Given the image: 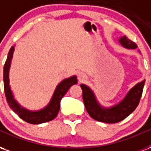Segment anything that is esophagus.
<instances>
[{"label":"esophagus","instance_id":"34e87169","mask_svg":"<svg viewBox=\"0 0 151 151\" xmlns=\"http://www.w3.org/2000/svg\"><path fill=\"white\" fill-rule=\"evenodd\" d=\"M78 79H79V81H82L83 79H84V77L82 75H79L78 76Z\"/></svg>","mask_w":151,"mask_h":151}]
</instances>
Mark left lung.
<instances>
[{"instance_id": "obj_1", "label": "left lung", "mask_w": 151, "mask_h": 151, "mask_svg": "<svg viewBox=\"0 0 151 151\" xmlns=\"http://www.w3.org/2000/svg\"><path fill=\"white\" fill-rule=\"evenodd\" d=\"M120 43L126 48L134 49L137 47L136 43L125 36L120 38ZM145 80L137 84L133 88L130 90L126 97L119 104L108 109L102 108L99 105L91 89L85 85H81L82 99L86 109L93 119L98 121L109 124L120 122L129 116L139 104Z\"/></svg>"}]
</instances>
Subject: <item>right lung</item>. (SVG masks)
Instances as JSON below:
<instances>
[{
    "mask_svg": "<svg viewBox=\"0 0 151 151\" xmlns=\"http://www.w3.org/2000/svg\"><path fill=\"white\" fill-rule=\"evenodd\" d=\"M14 51V47L12 46L9 49L8 53L7 59L4 65V73H3V78H4V90H5L6 101L8 103L9 106L10 107L15 113L18 114V116L21 119L25 120L26 122L33 124L45 123L47 121L53 120L57 116L60 110V103L63 96L65 95L66 92L69 91V89L74 84L78 83V80L76 76L71 77L69 78L64 80L57 86L56 91L54 92L52 100L50 101L49 104L46 108H43V110L38 111H30L21 108L17 102L15 101L12 95L11 90L9 87V70L10 67L12 57Z\"/></svg>",
    "mask_w": 151,
    "mask_h": 151,
    "instance_id": "1",
    "label": "right lung"
}]
</instances>
